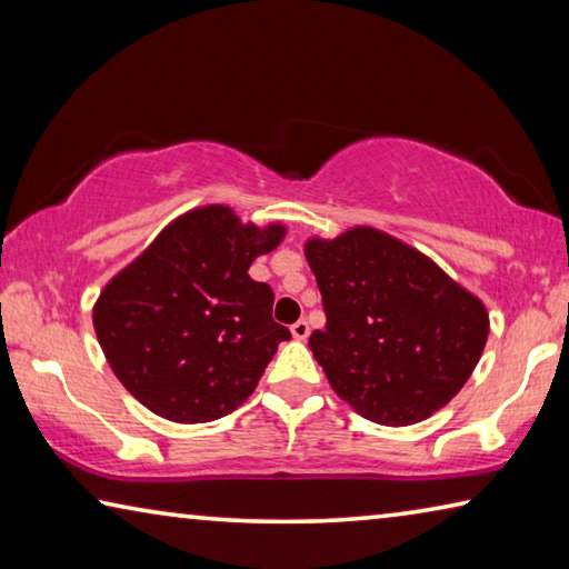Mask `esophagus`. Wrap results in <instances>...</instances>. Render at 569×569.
<instances>
[{
  "mask_svg": "<svg viewBox=\"0 0 569 569\" xmlns=\"http://www.w3.org/2000/svg\"><path fill=\"white\" fill-rule=\"evenodd\" d=\"M291 333H293L296 341H306L308 333H311V326H308V321H296L291 326Z\"/></svg>",
  "mask_w": 569,
  "mask_h": 569,
  "instance_id": "34e87169",
  "label": "esophagus"
}]
</instances>
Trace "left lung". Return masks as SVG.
<instances>
[{
	"mask_svg": "<svg viewBox=\"0 0 569 569\" xmlns=\"http://www.w3.org/2000/svg\"><path fill=\"white\" fill-rule=\"evenodd\" d=\"M303 253L326 311L308 346L331 389L383 427L447 407L485 351V303L421 250L369 226L308 238Z\"/></svg>",
	"mask_w": 569,
	"mask_h": 569,
	"instance_id": "8db88e82",
	"label": "left lung"
}]
</instances>
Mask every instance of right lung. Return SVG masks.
I'll use <instances>...</instances> for the list:
<instances>
[{"label":"right lung","instance_id":"right-lung-1","mask_svg":"<svg viewBox=\"0 0 569 569\" xmlns=\"http://www.w3.org/2000/svg\"><path fill=\"white\" fill-rule=\"evenodd\" d=\"M286 226L243 223L203 206L172 220L102 288L92 323L110 369L142 407L178 423L236 411L256 391L278 343L273 291L248 276Z\"/></svg>","mask_w":569,"mask_h":569}]
</instances>
